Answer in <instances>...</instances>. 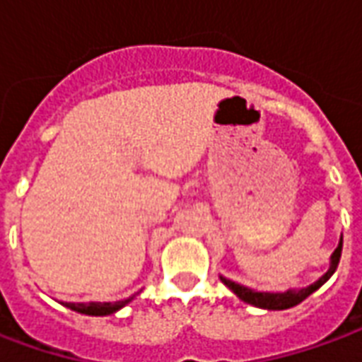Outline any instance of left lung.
<instances>
[{"label":"left lung","mask_w":362,"mask_h":362,"mask_svg":"<svg viewBox=\"0 0 362 362\" xmlns=\"http://www.w3.org/2000/svg\"><path fill=\"white\" fill-rule=\"evenodd\" d=\"M341 245H344V240H339V245L334 251V255H332V263H330V270L324 274L320 280H317L315 284H310L303 290H290V291H284V293H263V291H253L247 290V288H243L240 284L232 282V280H226V278H222L221 280L224 282V286H228L230 290L234 291L235 296L240 297L242 301L249 305H255V307H261V309H270V310H284V309H290V307H296L299 305L303 299L313 293V291H317L320 286H322L328 278L334 274V270L338 269L339 263V257H341Z\"/></svg>","instance_id":"1"}]
</instances>
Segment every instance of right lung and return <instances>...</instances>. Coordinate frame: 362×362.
<instances>
[{"instance_id": "1", "label": "right lung", "mask_w": 362, "mask_h": 362, "mask_svg": "<svg viewBox=\"0 0 362 362\" xmlns=\"http://www.w3.org/2000/svg\"><path fill=\"white\" fill-rule=\"evenodd\" d=\"M128 301H132V297L122 299V301H115V303H65V307L72 310H78L82 315H92V317H105V315H113L115 310L124 307Z\"/></svg>"}]
</instances>
